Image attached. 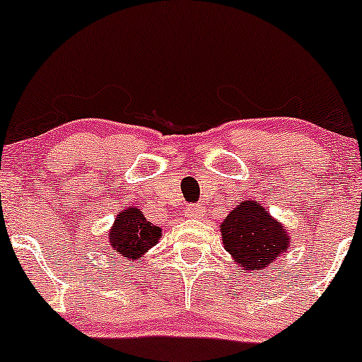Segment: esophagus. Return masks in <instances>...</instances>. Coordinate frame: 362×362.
<instances>
[{"instance_id": "obj_1", "label": "esophagus", "mask_w": 362, "mask_h": 362, "mask_svg": "<svg viewBox=\"0 0 362 362\" xmlns=\"http://www.w3.org/2000/svg\"><path fill=\"white\" fill-rule=\"evenodd\" d=\"M202 213H204V209H202L201 204H194L189 208V216L199 218V216H202Z\"/></svg>"}]
</instances>
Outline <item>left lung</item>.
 I'll list each match as a JSON object with an SVG mask.
<instances>
[{"mask_svg": "<svg viewBox=\"0 0 362 362\" xmlns=\"http://www.w3.org/2000/svg\"><path fill=\"white\" fill-rule=\"evenodd\" d=\"M220 230L226 251L249 272L266 268L291 244L281 223L254 201H242L225 218Z\"/></svg>", "mask_w": 362, "mask_h": 362, "instance_id": "8db88e82", "label": "left lung"}]
</instances>
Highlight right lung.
<instances>
[{
  "instance_id": "obj_1",
  "label": "right lung",
  "mask_w": 362,
  "mask_h": 362,
  "mask_svg": "<svg viewBox=\"0 0 362 362\" xmlns=\"http://www.w3.org/2000/svg\"><path fill=\"white\" fill-rule=\"evenodd\" d=\"M110 242L125 259L134 261L160 240V226L153 225L137 208H127L115 220L110 232Z\"/></svg>"
}]
</instances>
